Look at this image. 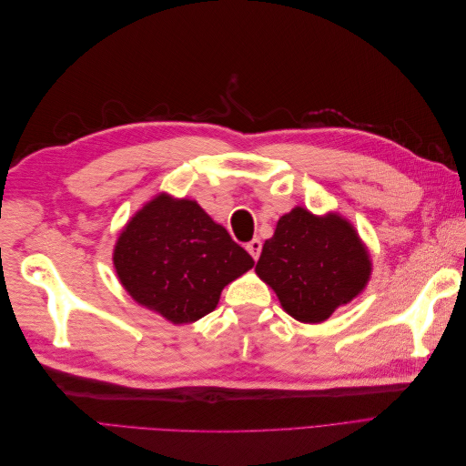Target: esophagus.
Here are the masks:
<instances>
[{
  "label": "esophagus",
  "mask_w": 466,
  "mask_h": 466,
  "mask_svg": "<svg viewBox=\"0 0 466 466\" xmlns=\"http://www.w3.org/2000/svg\"><path fill=\"white\" fill-rule=\"evenodd\" d=\"M247 250H248V255L255 258V260H258V257H260V250H262V243L258 241V238H252L250 243H247Z\"/></svg>",
  "instance_id": "esophagus-1"
}]
</instances>
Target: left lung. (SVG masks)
Returning <instances> with one entry per match:
<instances>
[{
	"label": "left lung",
	"mask_w": 466,
	"mask_h": 466,
	"mask_svg": "<svg viewBox=\"0 0 466 466\" xmlns=\"http://www.w3.org/2000/svg\"><path fill=\"white\" fill-rule=\"evenodd\" d=\"M370 272L368 250L346 219L303 208L279 218L257 262V274L301 322L327 320L365 288Z\"/></svg>",
	"instance_id": "1"
}]
</instances>
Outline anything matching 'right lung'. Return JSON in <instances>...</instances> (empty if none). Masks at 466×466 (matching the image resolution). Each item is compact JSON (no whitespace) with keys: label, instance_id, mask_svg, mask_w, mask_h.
Segmentation results:
<instances>
[{"label":"right lung","instance_id":"obj_1","mask_svg":"<svg viewBox=\"0 0 466 466\" xmlns=\"http://www.w3.org/2000/svg\"><path fill=\"white\" fill-rule=\"evenodd\" d=\"M112 260L126 291L175 324L214 311L221 289L255 264L198 204L165 194L126 225Z\"/></svg>","mask_w":466,"mask_h":466}]
</instances>
